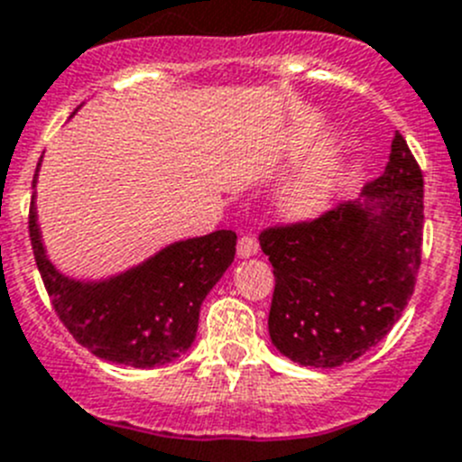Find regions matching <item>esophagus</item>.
Returning <instances> with one entry per match:
<instances>
[{
	"mask_svg": "<svg viewBox=\"0 0 462 462\" xmlns=\"http://www.w3.org/2000/svg\"><path fill=\"white\" fill-rule=\"evenodd\" d=\"M260 251V244H257V239L253 235H241L239 241H236V253H239V257H251L255 255V253Z\"/></svg>",
	"mask_w": 462,
	"mask_h": 462,
	"instance_id": "34e87169",
	"label": "esophagus"
}]
</instances>
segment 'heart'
Listing matches in <instances>:
<instances>
[{"mask_svg":"<svg viewBox=\"0 0 462 462\" xmlns=\"http://www.w3.org/2000/svg\"><path fill=\"white\" fill-rule=\"evenodd\" d=\"M329 198V174L324 170L306 174L297 184H292L282 198V207L290 216H313L318 214Z\"/></svg>","mask_w":462,"mask_h":462,"instance_id":"heart-1","label":"heart"}]
</instances>
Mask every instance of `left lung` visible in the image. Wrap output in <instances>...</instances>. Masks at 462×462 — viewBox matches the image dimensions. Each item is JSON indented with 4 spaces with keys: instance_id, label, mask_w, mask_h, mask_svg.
Instances as JSON below:
<instances>
[{
    "instance_id": "1",
    "label": "left lung",
    "mask_w": 462,
    "mask_h": 462,
    "mask_svg": "<svg viewBox=\"0 0 462 462\" xmlns=\"http://www.w3.org/2000/svg\"><path fill=\"white\" fill-rule=\"evenodd\" d=\"M364 198L260 232L276 278L269 336L301 365L334 368L359 359L392 331L414 292L423 174L401 133Z\"/></svg>"
}]
</instances>
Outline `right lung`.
<instances>
[{"mask_svg": "<svg viewBox=\"0 0 462 462\" xmlns=\"http://www.w3.org/2000/svg\"><path fill=\"white\" fill-rule=\"evenodd\" d=\"M29 239L52 309L69 334L98 359L133 368L170 364L189 350L202 301L235 260L236 244L232 230H216L177 241L110 281L80 282L61 276L45 255L34 198Z\"/></svg>", "mask_w": 462, "mask_h": 462, "instance_id": "1", "label": "right lung"}]
</instances>
